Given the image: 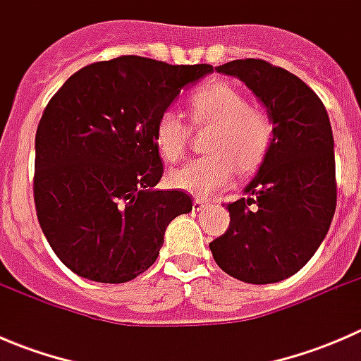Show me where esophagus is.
Listing matches in <instances>:
<instances>
[{
    "instance_id": "esophagus-1",
    "label": "esophagus",
    "mask_w": 361,
    "mask_h": 361,
    "mask_svg": "<svg viewBox=\"0 0 361 361\" xmlns=\"http://www.w3.org/2000/svg\"><path fill=\"white\" fill-rule=\"evenodd\" d=\"M206 204H207V201H206V199H204V197H195V199H194V209H195V211H201L202 207L206 206Z\"/></svg>"
}]
</instances>
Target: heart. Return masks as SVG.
<instances>
[{
    "mask_svg": "<svg viewBox=\"0 0 361 361\" xmlns=\"http://www.w3.org/2000/svg\"><path fill=\"white\" fill-rule=\"evenodd\" d=\"M188 115L197 129L209 127L206 152L209 155L190 160L169 174V185L195 195L224 190L234 180L235 169L243 176L262 167L271 152L274 126L260 108L250 106L238 87L213 82L199 87L188 99ZM188 129L183 116L169 108L159 115L154 141L160 157L167 162L181 159L187 148Z\"/></svg>",
    "mask_w": 361,
    "mask_h": 361,
    "instance_id": "1",
    "label": "heart"
}]
</instances>
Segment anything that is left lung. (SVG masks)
Here are the masks:
<instances>
[{"label": "left lung", "mask_w": 361, "mask_h": 361, "mask_svg": "<svg viewBox=\"0 0 361 361\" xmlns=\"http://www.w3.org/2000/svg\"><path fill=\"white\" fill-rule=\"evenodd\" d=\"M238 76L267 108L274 140L248 197L228 202L227 232L209 243L214 262L239 281L267 285L300 271L329 232L337 204L329 113L311 87L262 59L214 68Z\"/></svg>", "instance_id": "1"}]
</instances>
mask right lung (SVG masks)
Here are the masks:
<instances>
[{
  "mask_svg": "<svg viewBox=\"0 0 361 361\" xmlns=\"http://www.w3.org/2000/svg\"><path fill=\"white\" fill-rule=\"evenodd\" d=\"M211 71L122 56L82 68L49 101L35 141L36 216L75 274L137 278L157 260L167 225L192 211L187 192L154 188L164 173L154 129L180 90Z\"/></svg>",
  "mask_w": 361,
  "mask_h": 361,
  "instance_id": "1",
  "label": "right lung"
}]
</instances>
